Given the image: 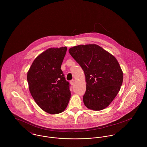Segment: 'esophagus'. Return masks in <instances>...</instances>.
Masks as SVG:
<instances>
[{
	"label": "esophagus",
	"mask_w": 147,
	"mask_h": 147,
	"mask_svg": "<svg viewBox=\"0 0 147 147\" xmlns=\"http://www.w3.org/2000/svg\"><path fill=\"white\" fill-rule=\"evenodd\" d=\"M75 83V81L74 80H71L70 82V84H71V85H74Z\"/></svg>",
	"instance_id": "1"
}]
</instances>
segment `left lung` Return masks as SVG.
I'll use <instances>...</instances> for the list:
<instances>
[{"mask_svg":"<svg viewBox=\"0 0 147 147\" xmlns=\"http://www.w3.org/2000/svg\"><path fill=\"white\" fill-rule=\"evenodd\" d=\"M84 71L85 106L94 111L110 105L120 90L123 73L115 57L96 44L80 45L68 50Z\"/></svg>","mask_w":147,"mask_h":147,"instance_id":"1","label":"left lung"}]
</instances>
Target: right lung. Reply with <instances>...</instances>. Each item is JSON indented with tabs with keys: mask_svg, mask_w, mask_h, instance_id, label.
Returning <instances> with one entry per match:
<instances>
[{
	"mask_svg": "<svg viewBox=\"0 0 147 147\" xmlns=\"http://www.w3.org/2000/svg\"><path fill=\"white\" fill-rule=\"evenodd\" d=\"M67 47H51L38 55L27 73L30 93L38 106L50 114L63 112L71 98L61 65Z\"/></svg>",
	"mask_w": 147,
	"mask_h": 147,
	"instance_id": "add662e5",
	"label": "right lung"
}]
</instances>
